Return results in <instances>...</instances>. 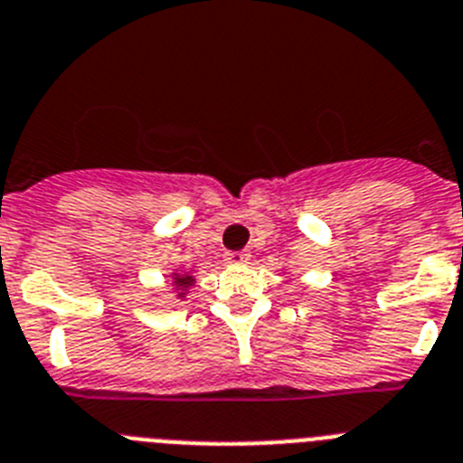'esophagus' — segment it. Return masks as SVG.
Instances as JSON below:
<instances>
[{
    "label": "esophagus",
    "mask_w": 463,
    "mask_h": 463,
    "mask_svg": "<svg viewBox=\"0 0 463 463\" xmlns=\"http://www.w3.org/2000/svg\"><path fill=\"white\" fill-rule=\"evenodd\" d=\"M226 265H244V262L251 260V256H249L247 251H232V253H226Z\"/></svg>",
    "instance_id": "obj_1"
}]
</instances>
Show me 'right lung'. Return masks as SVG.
Wrapping results in <instances>:
<instances>
[{
  "mask_svg": "<svg viewBox=\"0 0 463 463\" xmlns=\"http://www.w3.org/2000/svg\"><path fill=\"white\" fill-rule=\"evenodd\" d=\"M165 283H168V288L173 290V298L177 299V302H184L186 295H189L191 288L195 286L194 268H175L173 272L165 274Z\"/></svg>",
  "mask_w": 463,
  "mask_h": 463,
  "instance_id": "obj_1",
  "label": "right lung"
}]
</instances>
